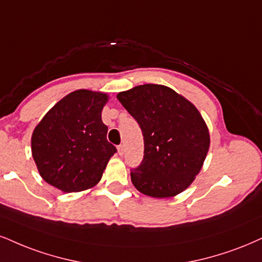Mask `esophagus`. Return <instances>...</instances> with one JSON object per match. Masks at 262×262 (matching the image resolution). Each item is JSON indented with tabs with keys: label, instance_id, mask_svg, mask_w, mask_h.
<instances>
[{
	"label": "esophagus",
	"instance_id": "1",
	"mask_svg": "<svg viewBox=\"0 0 262 262\" xmlns=\"http://www.w3.org/2000/svg\"><path fill=\"white\" fill-rule=\"evenodd\" d=\"M118 153L120 154V156H122V154H124V146H122V144H120V146H118Z\"/></svg>",
	"mask_w": 262,
	"mask_h": 262
}]
</instances>
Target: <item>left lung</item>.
<instances>
[{"mask_svg": "<svg viewBox=\"0 0 262 262\" xmlns=\"http://www.w3.org/2000/svg\"><path fill=\"white\" fill-rule=\"evenodd\" d=\"M116 98L143 135V160L131 169L134 186L154 198L183 192L209 150V131L198 109L173 90L153 83L120 92Z\"/></svg>", "mask_w": 262, "mask_h": 262, "instance_id": "1", "label": "left lung"}]
</instances>
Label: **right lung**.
<instances>
[{"label": "right lung", "instance_id": "right-lung-1", "mask_svg": "<svg viewBox=\"0 0 262 262\" xmlns=\"http://www.w3.org/2000/svg\"><path fill=\"white\" fill-rule=\"evenodd\" d=\"M106 99L104 93L79 90L60 99L38 122L31 150L47 183L70 193L91 188L102 179L116 153L102 121Z\"/></svg>", "mask_w": 262, "mask_h": 262}]
</instances>
